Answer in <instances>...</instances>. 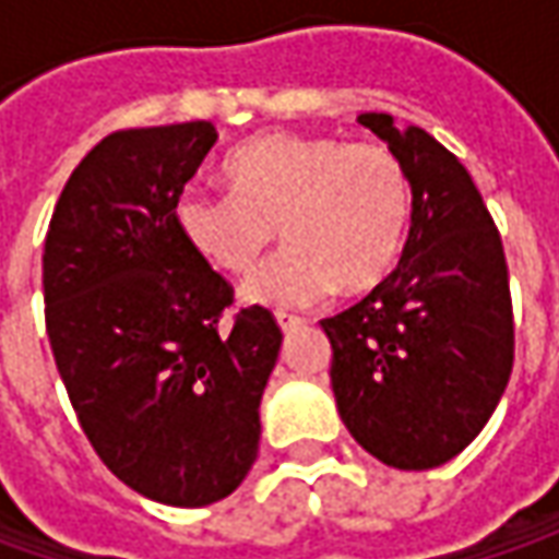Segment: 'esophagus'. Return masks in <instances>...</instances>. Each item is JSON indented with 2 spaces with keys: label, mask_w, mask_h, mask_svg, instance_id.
Wrapping results in <instances>:
<instances>
[{
  "label": "esophagus",
  "mask_w": 559,
  "mask_h": 559,
  "mask_svg": "<svg viewBox=\"0 0 559 559\" xmlns=\"http://www.w3.org/2000/svg\"><path fill=\"white\" fill-rule=\"evenodd\" d=\"M276 323H280L283 333H292V330H298L305 320H301V317H289V313H276Z\"/></svg>",
  "instance_id": "obj_1"
}]
</instances>
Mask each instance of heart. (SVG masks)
<instances>
[{
  "instance_id": "b5f03b06",
  "label": "heart",
  "mask_w": 559,
  "mask_h": 559,
  "mask_svg": "<svg viewBox=\"0 0 559 559\" xmlns=\"http://www.w3.org/2000/svg\"><path fill=\"white\" fill-rule=\"evenodd\" d=\"M224 180L229 195L183 192L174 221L192 254L229 276L254 267L280 226L286 248L242 283L251 308H308L335 286L360 295L401 261L414 186L385 145L264 133L226 158Z\"/></svg>"
}]
</instances>
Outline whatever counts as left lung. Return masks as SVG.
<instances>
[{"instance_id": "8db88e82", "label": "left lung", "mask_w": 559, "mask_h": 559, "mask_svg": "<svg viewBox=\"0 0 559 559\" xmlns=\"http://www.w3.org/2000/svg\"><path fill=\"white\" fill-rule=\"evenodd\" d=\"M357 120L407 167L414 217L401 264L355 308L320 320L335 407L376 461L432 469L483 432L513 370L504 246L439 140L379 111Z\"/></svg>"}]
</instances>
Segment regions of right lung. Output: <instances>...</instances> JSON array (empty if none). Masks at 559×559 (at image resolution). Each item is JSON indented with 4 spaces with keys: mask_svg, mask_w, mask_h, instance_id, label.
Masks as SVG:
<instances>
[{
    "mask_svg": "<svg viewBox=\"0 0 559 559\" xmlns=\"http://www.w3.org/2000/svg\"><path fill=\"white\" fill-rule=\"evenodd\" d=\"M214 142L211 120L105 136L61 189L43 251L46 333L76 419L120 483L170 507L242 485L283 345L264 308L221 330L233 289L174 221Z\"/></svg>",
    "mask_w": 559,
    "mask_h": 559,
    "instance_id": "1",
    "label": "right lung"
}]
</instances>
